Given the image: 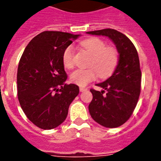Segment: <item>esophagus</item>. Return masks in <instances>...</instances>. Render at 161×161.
<instances>
[{
	"label": "esophagus",
	"instance_id": "obj_1",
	"mask_svg": "<svg viewBox=\"0 0 161 161\" xmlns=\"http://www.w3.org/2000/svg\"><path fill=\"white\" fill-rule=\"evenodd\" d=\"M79 90H80V92H84V91L88 90V88H83V87H80V88H79Z\"/></svg>",
	"mask_w": 161,
	"mask_h": 161
}]
</instances>
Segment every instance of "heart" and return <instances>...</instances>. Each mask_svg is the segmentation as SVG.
<instances>
[{"mask_svg":"<svg viewBox=\"0 0 161 161\" xmlns=\"http://www.w3.org/2000/svg\"><path fill=\"white\" fill-rule=\"evenodd\" d=\"M83 48L92 55L88 66L92 68H78L70 74V80L78 86H85L95 79L97 73L101 78L110 75L114 70L119 60L117 50L113 47H106L99 38L92 37L82 42ZM63 66L68 69L73 67V49L68 47L63 54Z\"/></svg>","mask_w":161,"mask_h":161,"instance_id":"heart-1","label":"heart"}]
</instances>
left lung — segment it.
<instances>
[{
    "label": "left lung",
    "instance_id": "1",
    "mask_svg": "<svg viewBox=\"0 0 161 161\" xmlns=\"http://www.w3.org/2000/svg\"><path fill=\"white\" fill-rule=\"evenodd\" d=\"M88 34L107 36L119 54V63L107 80L96 84L102 91L90 89L93 99L88 110L93 120L106 128L124 125L134 112L140 93L141 71L137 50L125 34L114 29L88 31Z\"/></svg>",
    "mask_w": 161,
    "mask_h": 161
}]
</instances>
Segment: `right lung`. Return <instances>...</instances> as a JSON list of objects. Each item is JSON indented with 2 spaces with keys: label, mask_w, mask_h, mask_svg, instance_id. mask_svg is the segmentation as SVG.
Segmentation results:
<instances>
[{
  "label": "right lung",
  "mask_w": 161,
  "mask_h": 161,
  "mask_svg": "<svg viewBox=\"0 0 161 161\" xmlns=\"http://www.w3.org/2000/svg\"><path fill=\"white\" fill-rule=\"evenodd\" d=\"M80 35L46 31L32 38L21 55L17 69V95L21 108L42 130L58 127L66 119L70 103L79 93L67 84L63 52Z\"/></svg>",
  "instance_id": "right-lung-1"
}]
</instances>
